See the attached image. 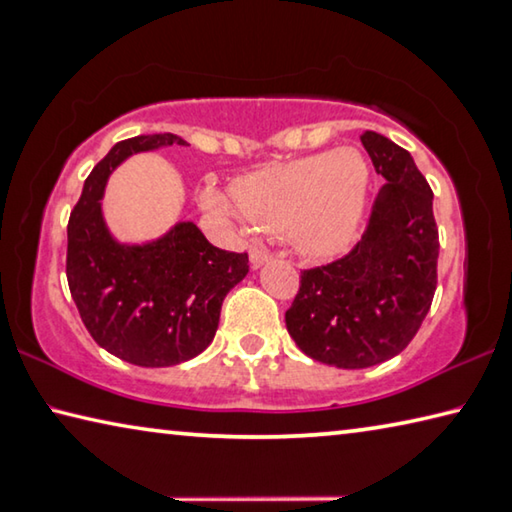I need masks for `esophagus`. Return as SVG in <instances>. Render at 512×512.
Returning a JSON list of instances; mask_svg holds the SVG:
<instances>
[{
	"mask_svg": "<svg viewBox=\"0 0 512 512\" xmlns=\"http://www.w3.org/2000/svg\"><path fill=\"white\" fill-rule=\"evenodd\" d=\"M269 259H271L269 250H264V248H253V250H250V264H253L255 269H257V266H262V264L269 262Z\"/></svg>",
	"mask_w": 512,
	"mask_h": 512,
	"instance_id": "esophagus-1",
	"label": "esophagus"
}]
</instances>
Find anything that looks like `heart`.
<instances>
[{"label": "heart", "instance_id": "obj_1", "mask_svg": "<svg viewBox=\"0 0 512 512\" xmlns=\"http://www.w3.org/2000/svg\"><path fill=\"white\" fill-rule=\"evenodd\" d=\"M369 168L353 148L312 154L241 177L232 193L205 189L202 207L241 227L287 230L300 250L316 257L346 248L362 221Z\"/></svg>", "mask_w": 512, "mask_h": 512}]
</instances>
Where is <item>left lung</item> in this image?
<instances>
[{
  "mask_svg": "<svg viewBox=\"0 0 512 512\" xmlns=\"http://www.w3.org/2000/svg\"><path fill=\"white\" fill-rule=\"evenodd\" d=\"M360 141L387 180L367 232L342 259L303 271L285 314L300 351L337 369H367L399 355L426 319L437 287L431 186L410 152L387 136L364 132Z\"/></svg>",
  "mask_w": 512,
  "mask_h": 512,
  "instance_id": "8db88e82",
  "label": "left lung"
}]
</instances>
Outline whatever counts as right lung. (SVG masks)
Listing matches in <instances>:
<instances>
[{"label":"right lung","mask_w":512,"mask_h":512,"mask_svg":"<svg viewBox=\"0 0 512 512\" xmlns=\"http://www.w3.org/2000/svg\"><path fill=\"white\" fill-rule=\"evenodd\" d=\"M168 145L186 141L166 132L113 145L86 177L68 221L66 273L86 330L104 351L152 369L205 351L223 298L248 273V253L212 246L191 221L145 243H123L109 232L100 205L109 175L132 154Z\"/></svg>","instance_id":"add662e5"}]
</instances>
